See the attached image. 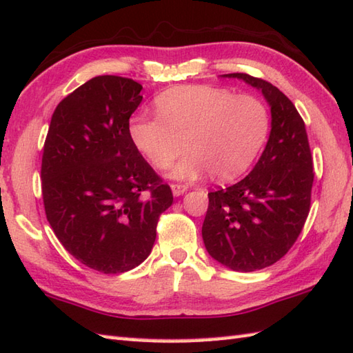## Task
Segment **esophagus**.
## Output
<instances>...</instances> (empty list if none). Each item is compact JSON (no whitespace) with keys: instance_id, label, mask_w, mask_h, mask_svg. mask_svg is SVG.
Segmentation results:
<instances>
[{"instance_id":"obj_1","label":"esophagus","mask_w":353,"mask_h":353,"mask_svg":"<svg viewBox=\"0 0 353 353\" xmlns=\"http://www.w3.org/2000/svg\"><path fill=\"white\" fill-rule=\"evenodd\" d=\"M171 190H172V194L179 197V196H182L183 193H187L188 187H187V185H182V183H172Z\"/></svg>"}]
</instances>
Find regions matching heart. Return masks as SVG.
<instances>
[{
    "label": "heart",
    "mask_w": 353,
    "mask_h": 353,
    "mask_svg": "<svg viewBox=\"0 0 353 353\" xmlns=\"http://www.w3.org/2000/svg\"><path fill=\"white\" fill-rule=\"evenodd\" d=\"M156 117L137 115L130 125L136 150L157 170L193 181L210 171L216 181L243 174L264 146L270 112L254 95H236L223 88L185 85L159 94Z\"/></svg>",
    "instance_id": "1"
}]
</instances>
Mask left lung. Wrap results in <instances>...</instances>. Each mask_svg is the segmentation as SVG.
<instances>
[{
    "label": "left lung",
    "instance_id": "obj_1",
    "mask_svg": "<svg viewBox=\"0 0 353 353\" xmlns=\"http://www.w3.org/2000/svg\"><path fill=\"white\" fill-rule=\"evenodd\" d=\"M222 77L259 89L270 105L272 131L248 176L208 193L202 238L222 265L254 272L283 258L303 232L310 211L313 160L304 120L287 95L248 74Z\"/></svg>",
    "mask_w": 353,
    "mask_h": 353
}]
</instances>
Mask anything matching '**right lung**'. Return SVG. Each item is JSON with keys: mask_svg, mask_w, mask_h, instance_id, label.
I'll use <instances>...</instances> for the list:
<instances>
[{"mask_svg": "<svg viewBox=\"0 0 353 353\" xmlns=\"http://www.w3.org/2000/svg\"><path fill=\"white\" fill-rule=\"evenodd\" d=\"M142 85L94 77L55 108L43 148L46 217L61 245L81 264L123 273L148 258L168 185L136 150L130 117Z\"/></svg>", "mask_w": 353, "mask_h": 353, "instance_id": "add662e5", "label": "right lung"}]
</instances>
